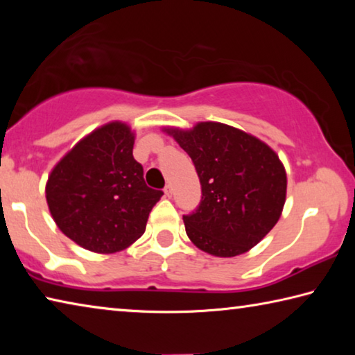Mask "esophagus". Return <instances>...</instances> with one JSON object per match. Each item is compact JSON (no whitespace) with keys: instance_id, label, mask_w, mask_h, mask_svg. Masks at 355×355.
<instances>
[{"instance_id":"esophagus-1","label":"esophagus","mask_w":355,"mask_h":355,"mask_svg":"<svg viewBox=\"0 0 355 355\" xmlns=\"http://www.w3.org/2000/svg\"><path fill=\"white\" fill-rule=\"evenodd\" d=\"M164 196L167 197V199H171V197H172V186L171 184L166 186V188H164Z\"/></svg>"}]
</instances>
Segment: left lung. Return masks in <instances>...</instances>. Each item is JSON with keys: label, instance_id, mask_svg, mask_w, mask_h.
<instances>
[{"label": "left lung", "instance_id": "left-lung-1", "mask_svg": "<svg viewBox=\"0 0 355 355\" xmlns=\"http://www.w3.org/2000/svg\"><path fill=\"white\" fill-rule=\"evenodd\" d=\"M163 131L191 156L202 184L199 208L183 216L186 235L213 257L249 252L284 211L286 172L279 155L258 137L220 122Z\"/></svg>", "mask_w": 355, "mask_h": 355}]
</instances>
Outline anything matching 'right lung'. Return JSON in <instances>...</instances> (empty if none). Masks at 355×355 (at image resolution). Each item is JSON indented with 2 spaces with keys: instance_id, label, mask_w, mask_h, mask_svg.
<instances>
[{
  "instance_id": "right-lung-1",
  "label": "right lung",
  "mask_w": 355,
  "mask_h": 355,
  "mask_svg": "<svg viewBox=\"0 0 355 355\" xmlns=\"http://www.w3.org/2000/svg\"><path fill=\"white\" fill-rule=\"evenodd\" d=\"M133 146L128 123L107 122L78 141L48 175L45 197L51 218L83 249L116 254L146 232L163 192L144 182Z\"/></svg>"
}]
</instances>
